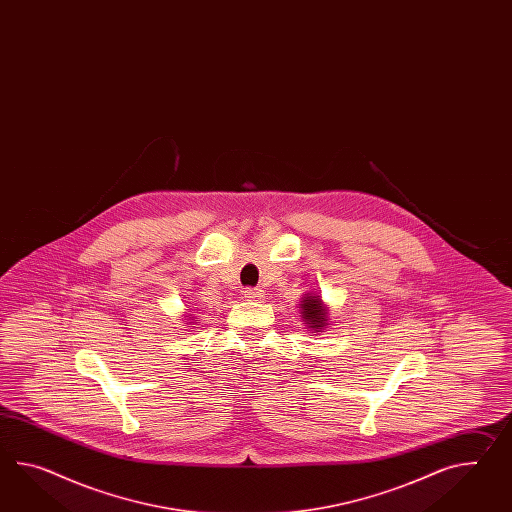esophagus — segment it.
<instances>
[{"instance_id":"1","label":"esophagus","mask_w":512,"mask_h":512,"mask_svg":"<svg viewBox=\"0 0 512 512\" xmlns=\"http://www.w3.org/2000/svg\"><path fill=\"white\" fill-rule=\"evenodd\" d=\"M244 298L248 301H257L262 298V290L261 288H246L244 290Z\"/></svg>"}]
</instances>
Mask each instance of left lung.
I'll list each match as a JSON object with an SVG mask.
<instances>
[{"mask_svg":"<svg viewBox=\"0 0 512 512\" xmlns=\"http://www.w3.org/2000/svg\"><path fill=\"white\" fill-rule=\"evenodd\" d=\"M301 316L307 320V324H311L314 329H322L325 324V309L320 298L307 296L301 301Z\"/></svg>","mask_w":512,"mask_h":512,"instance_id":"8db88e82","label":"left lung"}]
</instances>
